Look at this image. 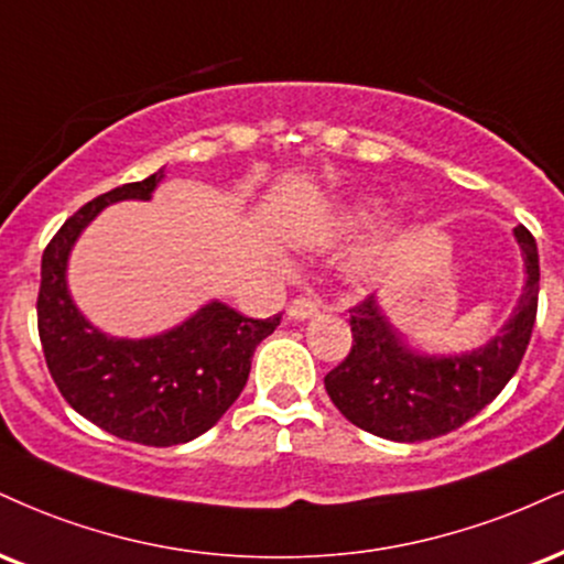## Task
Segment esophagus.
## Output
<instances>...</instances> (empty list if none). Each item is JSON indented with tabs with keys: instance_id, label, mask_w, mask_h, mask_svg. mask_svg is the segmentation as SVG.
Returning <instances> with one entry per match:
<instances>
[{
	"instance_id": "obj_1",
	"label": "esophagus",
	"mask_w": 564,
	"mask_h": 564,
	"mask_svg": "<svg viewBox=\"0 0 564 564\" xmlns=\"http://www.w3.org/2000/svg\"><path fill=\"white\" fill-rule=\"evenodd\" d=\"M317 312H321V304L310 300V296H296V300L289 304V317H294V321H307V317L317 315Z\"/></svg>"
}]
</instances>
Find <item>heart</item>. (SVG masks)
Here are the masks:
<instances>
[{
	"label": "heart",
	"instance_id": "heart-1",
	"mask_svg": "<svg viewBox=\"0 0 564 564\" xmlns=\"http://www.w3.org/2000/svg\"><path fill=\"white\" fill-rule=\"evenodd\" d=\"M365 215H368V213H359V215L355 217V223H357V220H362V217H365Z\"/></svg>",
	"mask_w": 564,
	"mask_h": 564
}]
</instances>
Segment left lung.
Listing matches in <instances>:
<instances>
[{
  "instance_id": "left-lung-1",
  "label": "left lung",
  "mask_w": 564,
  "mask_h": 564,
  "mask_svg": "<svg viewBox=\"0 0 564 564\" xmlns=\"http://www.w3.org/2000/svg\"><path fill=\"white\" fill-rule=\"evenodd\" d=\"M525 257L518 312L484 349L459 357H420L399 341L376 296L349 307L351 351L325 376V391L349 423L391 441L436 438L457 431L499 397L520 368L539 310V249L525 226L514 228Z\"/></svg>"
}]
</instances>
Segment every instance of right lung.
I'll return each mask as SVG.
<instances>
[{"label":"right lung","instance_id":"right-lung-1","mask_svg":"<svg viewBox=\"0 0 564 564\" xmlns=\"http://www.w3.org/2000/svg\"><path fill=\"white\" fill-rule=\"evenodd\" d=\"M162 171L86 202L52 236L42 257L36 317L46 368L65 402L112 436L144 446L186 444L226 415L247 386L252 355L281 323L254 321L213 302L171 334L118 341L76 310L65 283L67 252L97 217L120 199H149Z\"/></svg>","mask_w":564,"mask_h":564}]
</instances>
